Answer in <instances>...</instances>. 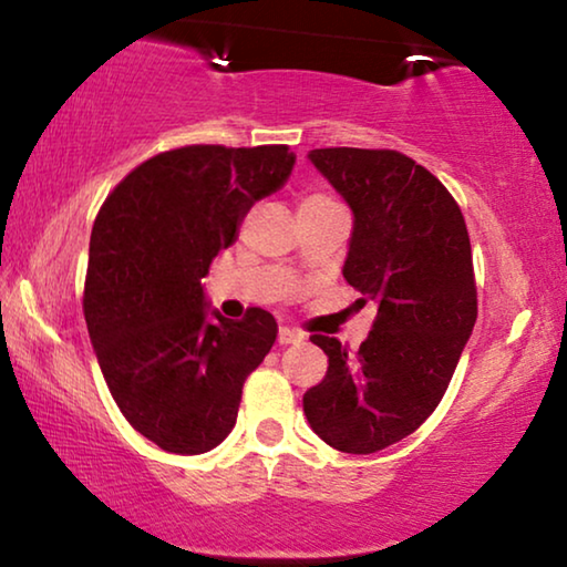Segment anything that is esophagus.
Segmentation results:
<instances>
[{
  "mask_svg": "<svg viewBox=\"0 0 567 567\" xmlns=\"http://www.w3.org/2000/svg\"><path fill=\"white\" fill-rule=\"evenodd\" d=\"M305 338V334L300 332V330H295V328H280V332H277V342L280 344H292V342H300Z\"/></svg>",
  "mask_w": 567,
  "mask_h": 567,
  "instance_id": "34e87169",
  "label": "esophagus"
}]
</instances>
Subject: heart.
Returning <instances> with one entry per match:
<instances>
[{"label":"heart","mask_w":567,"mask_h":567,"mask_svg":"<svg viewBox=\"0 0 567 567\" xmlns=\"http://www.w3.org/2000/svg\"><path fill=\"white\" fill-rule=\"evenodd\" d=\"M320 203H332L328 195H320V192H312V195H307L302 199V205H320Z\"/></svg>","instance_id":"heart-1"}]
</instances>
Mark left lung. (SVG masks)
Instances as JSON below:
<instances>
[{"mask_svg": "<svg viewBox=\"0 0 567 567\" xmlns=\"http://www.w3.org/2000/svg\"><path fill=\"white\" fill-rule=\"evenodd\" d=\"M307 157L352 209L342 275L378 318L354 354L312 334L328 375L302 408L330 447L370 455L415 433L443 400L477 320L473 252L453 195L402 152L328 147Z\"/></svg>", "mask_w": 567, "mask_h": 567, "instance_id": "1", "label": "left lung"}]
</instances>
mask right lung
<instances>
[{
  "mask_svg": "<svg viewBox=\"0 0 567 567\" xmlns=\"http://www.w3.org/2000/svg\"><path fill=\"white\" fill-rule=\"evenodd\" d=\"M292 167L287 145L169 150L134 167L94 219L82 300L92 348L122 415L167 453L223 443L275 344L270 312L223 318L203 277Z\"/></svg>",
  "mask_w": 567,
  "mask_h": 567,
  "instance_id": "1",
  "label": "right lung"
}]
</instances>
